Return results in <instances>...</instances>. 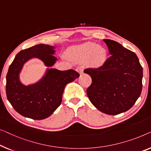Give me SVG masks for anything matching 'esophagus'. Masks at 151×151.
<instances>
[{"mask_svg": "<svg viewBox=\"0 0 151 151\" xmlns=\"http://www.w3.org/2000/svg\"><path fill=\"white\" fill-rule=\"evenodd\" d=\"M76 70L77 71L78 73L80 74V75H82V74L83 73V68L81 67V66L77 67V68L76 69Z\"/></svg>", "mask_w": 151, "mask_h": 151, "instance_id": "34e87169", "label": "esophagus"}]
</instances>
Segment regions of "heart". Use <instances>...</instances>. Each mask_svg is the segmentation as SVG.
<instances>
[{"label": "heart", "instance_id": "1", "mask_svg": "<svg viewBox=\"0 0 151 151\" xmlns=\"http://www.w3.org/2000/svg\"><path fill=\"white\" fill-rule=\"evenodd\" d=\"M69 57L74 61L81 62L86 59L88 65L92 67H100L105 62L107 52L96 43L86 42L70 50Z\"/></svg>", "mask_w": 151, "mask_h": 151}]
</instances>
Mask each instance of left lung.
Listing matches in <instances>:
<instances>
[{"label": "left lung", "instance_id": "8db88e82", "mask_svg": "<svg viewBox=\"0 0 151 151\" xmlns=\"http://www.w3.org/2000/svg\"><path fill=\"white\" fill-rule=\"evenodd\" d=\"M103 42L111 56L102 66L84 70L92 77L87 95L99 111L117 115L130 109L139 97L143 69L135 52L114 40Z\"/></svg>", "mask_w": 151, "mask_h": 151}]
</instances>
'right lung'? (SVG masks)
Listing matches in <instances>:
<instances>
[{
    "label": "right lung",
    "instance_id": "right-lung-1",
    "mask_svg": "<svg viewBox=\"0 0 151 151\" xmlns=\"http://www.w3.org/2000/svg\"><path fill=\"white\" fill-rule=\"evenodd\" d=\"M53 46L40 44L22 50L16 55L6 76V94L14 109L24 117L43 120L49 117L61 105L65 86L79 76L74 70L61 71L51 68L57 58ZM37 58L48 68L35 84L25 86L19 80L24 63Z\"/></svg>",
    "mask_w": 151,
    "mask_h": 151
}]
</instances>
